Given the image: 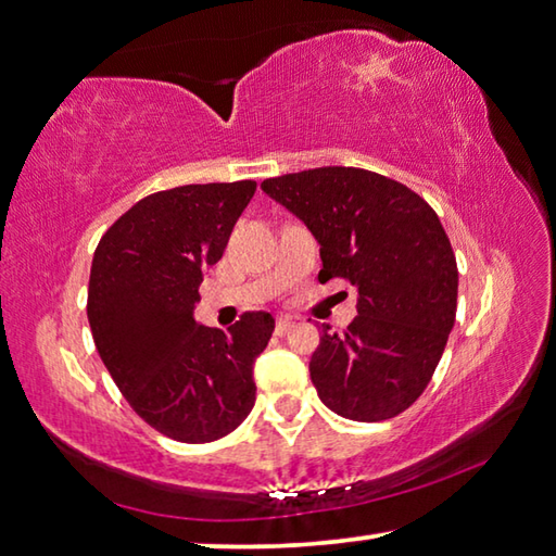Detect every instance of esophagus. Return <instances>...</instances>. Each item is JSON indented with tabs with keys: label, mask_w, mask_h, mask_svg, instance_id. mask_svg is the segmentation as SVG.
I'll list each match as a JSON object with an SVG mask.
<instances>
[{
	"label": "esophagus",
	"mask_w": 556,
	"mask_h": 556,
	"mask_svg": "<svg viewBox=\"0 0 556 556\" xmlns=\"http://www.w3.org/2000/svg\"><path fill=\"white\" fill-rule=\"evenodd\" d=\"M295 325L293 323H290V319L288 317H278L276 319V334L278 337H283V334H288L290 332V329H293Z\"/></svg>",
	"instance_id": "34e87169"
}]
</instances>
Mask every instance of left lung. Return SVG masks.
<instances>
[{
	"mask_svg": "<svg viewBox=\"0 0 556 556\" xmlns=\"http://www.w3.org/2000/svg\"><path fill=\"white\" fill-rule=\"evenodd\" d=\"M319 243V280L356 286L344 332L323 325L309 378L329 410L381 422L422 395L456 317L459 270L437 212L403 182L327 165L261 182Z\"/></svg>",
	"mask_w": 556,
	"mask_h": 556,
	"instance_id": "obj_1",
	"label": "left lung"
}]
</instances>
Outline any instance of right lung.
Here are the masks:
<instances>
[{"mask_svg":"<svg viewBox=\"0 0 556 556\" xmlns=\"http://www.w3.org/2000/svg\"><path fill=\"white\" fill-rule=\"evenodd\" d=\"M253 192V180L153 192L94 249L87 319L97 352L134 413L175 442L219 440L256 401L253 362L276 319L243 313L224 334L192 315L202 270L222 258Z\"/></svg>","mask_w":556,"mask_h":556,"instance_id":"obj_1","label":"right lung"}]
</instances>
